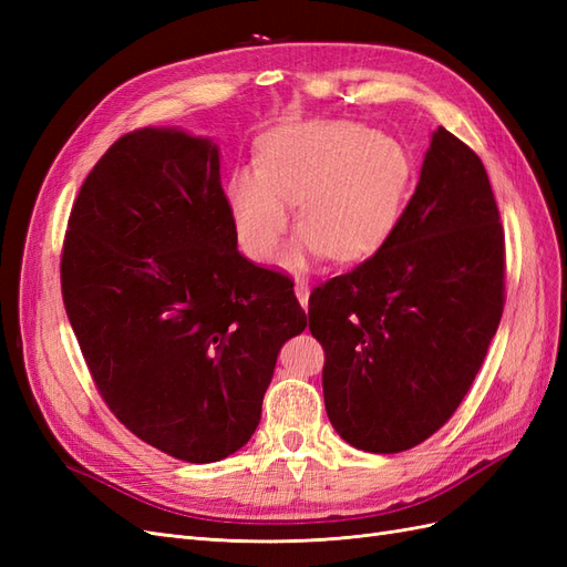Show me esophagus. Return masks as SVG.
<instances>
[{
	"instance_id": "esophagus-1",
	"label": "esophagus",
	"mask_w": 567,
	"mask_h": 567,
	"mask_svg": "<svg viewBox=\"0 0 567 567\" xmlns=\"http://www.w3.org/2000/svg\"><path fill=\"white\" fill-rule=\"evenodd\" d=\"M296 296H298V302L302 307H307V300H310V286H307L305 281H298L296 284Z\"/></svg>"
}]
</instances>
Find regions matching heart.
I'll return each mask as SVG.
<instances>
[{
    "mask_svg": "<svg viewBox=\"0 0 567 567\" xmlns=\"http://www.w3.org/2000/svg\"><path fill=\"white\" fill-rule=\"evenodd\" d=\"M411 165L404 146L348 123H307L267 134L257 167L227 179V210L236 244L250 260L277 255L298 200L300 236L290 267L329 255L357 262L383 246L398 225Z\"/></svg>",
    "mask_w": 567,
    "mask_h": 567,
    "instance_id": "b5f03b06",
    "label": "heart"
}]
</instances>
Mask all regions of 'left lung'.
Wrapping results in <instances>:
<instances>
[{"mask_svg":"<svg viewBox=\"0 0 567 567\" xmlns=\"http://www.w3.org/2000/svg\"><path fill=\"white\" fill-rule=\"evenodd\" d=\"M504 267L485 165L437 127L383 246L310 296L326 414L342 440L398 454L452 419L499 329Z\"/></svg>","mask_w":567,"mask_h":567,"instance_id":"8db88e82","label":"left lung"}]
</instances>
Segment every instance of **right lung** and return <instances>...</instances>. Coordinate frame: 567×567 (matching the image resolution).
Segmentation results:
<instances>
[{
  "label": "right lung",
  "instance_id": "1",
  "mask_svg": "<svg viewBox=\"0 0 567 567\" xmlns=\"http://www.w3.org/2000/svg\"><path fill=\"white\" fill-rule=\"evenodd\" d=\"M61 293L115 419L188 463L244 447L307 326L290 279L236 250L217 146L177 130H134L99 158L68 217Z\"/></svg>",
  "mask_w": 567,
  "mask_h": 567
}]
</instances>
